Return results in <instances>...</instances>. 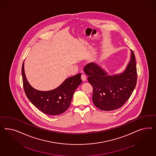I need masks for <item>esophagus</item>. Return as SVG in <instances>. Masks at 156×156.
Returning a JSON list of instances; mask_svg holds the SVG:
<instances>
[{
	"label": "esophagus",
	"mask_w": 156,
	"mask_h": 156,
	"mask_svg": "<svg viewBox=\"0 0 156 156\" xmlns=\"http://www.w3.org/2000/svg\"><path fill=\"white\" fill-rule=\"evenodd\" d=\"M81 79L83 81H85V80H86V79H87V76H86L84 74H82L81 75Z\"/></svg>",
	"instance_id": "obj_1"
}]
</instances>
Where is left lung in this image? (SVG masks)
<instances>
[{
    "mask_svg": "<svg viewBox=\"0 0 156 156\" xmlns=\"http://www.w3.org/2000/svg\"><path fill=\"white\" fill-rule=\"evenodd\" d=\"M84 71L89 76L87 80L93 89V102L97 108L104 111L114 110L122 106L137 84L136 62L133 51L126 70L119 75L108 76L94 63L87 64Z\"/></svg>",
    "mask_w": 156,
    "mask_h": 156,
    "instance_id": "8db88e82",
    "label": "left lung"
}]
</instances>
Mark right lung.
I'll use <instances>...</instances> for the list:
<instances>
[{
  "mask_svg": "<svg viewBox=\"0 0 156 156\" xmlns=\"http://www.w3.org/2000/svg\"><path fill=\"white\" fill-rule=\"evenodd\" d=\"M23 85L25 94L34 105L48 115H58L64 113L71 104V99L77 87L82 83L81 74L70 77L55 89L42 91L35 90L28 83L22 67Z\"/></svg>",
  "mask_w": 156,
  "mask_h": 156,
  "instance_id": "add662e5",
  "label": "right lung"
}]
</instances>
